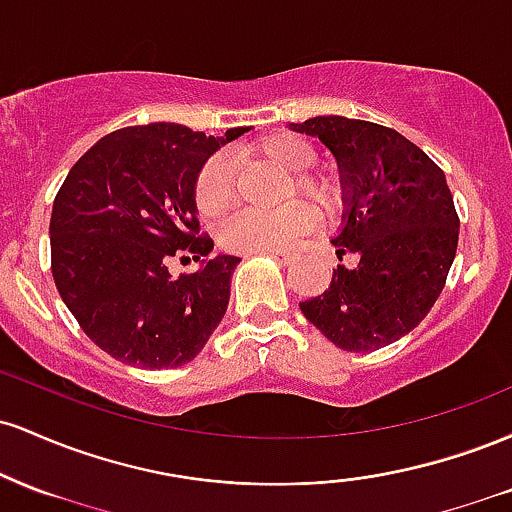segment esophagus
<instances>
[{"instance_id": "1", "label": "esophagus", "mask_w": 512, "mask_h": 512, "mask_svg": "<svg viewBox=\"0 0 512 512\" xmlns=\"http://www.w3.org/2000/svg\"><path fill=\"white\" fill-rule=\"evenodd\" d=\"M267 255L274 257L276 262L284 264V267H289V264L296 262V255H293V252H267Z\"/></svg>"}]
</instances>
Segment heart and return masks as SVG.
Listing matches in <instances>:
<instances>
[{
    "label": "heart",
    "mask_w": 512,
    "mask_h": 512,
    "mask_svg": "<svg viewBox=\"0 0 512 512\" xmlns=\"http://www.w3.org/2000/svg\"><path fill=\"white\" fill-rule=\"evenodd\" d=\"M257 156L272 166L293 175V187L298 195L315 202L320 209H337L342 192L337 180L330 175L305 173L313 168L317 151L308 139L298 134L281 132L264 137L255 146ZM233 202V168L226 156H214L199 168L195 180V204L204 219H214L231 207ZM315 226V214L305 204H293L276 214L240 211L223 221L219 228V243L233 252H279L291 248L298 238Z\"/></svg>",
    "instance_id": "b5f03b06"
}]
</instances>
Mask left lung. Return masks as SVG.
Returning a JSON list of instances; mask_svg holds the SVG:
<instances>
[{"mask_svg": "<svg viewBox=\"0 0 512 512\" xmlns=\"http://www.w3.org/2000/svg\"><path fill=\"white\" fill-rule=\"evenodd\" d=\"M337 158L342 228L339 264L322 296L301 303L305 320L339 349L366 354L409 334L443 291L457 252L460 219L445 173L395 129L342 115L291 125Z\"/></svg>", "mask_w": 512, "mask_h": 512, "instance_id": "left-lung-1", "label": "left lung"}]
</instances>
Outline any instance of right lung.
Returning a JSON list of instances; mask_svg holds the SVG:
<instances>
[{"label":"right lung","mask_w":512,"mask_h":512,"mask_svg":"<svg viewBox=\"0 0 512 512\" xmlns=\"http://www.w3.org/2000/svg\"><path fill=\"white\" fill-rule=\"evenodd\" d=\"M245 127L207 137L175 122L117 129L86 151L52 204V276L64 305L105 354L146 370L192 361L223 320L240 257L199 236L195 180ZM192 251L197 273L170 277Z\"/></svg>","instance_id":"add662e5"}]
</instances>
